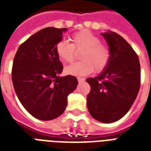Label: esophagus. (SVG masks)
Returning <instances> with one entry per match:
<instances>
[{"label":"esophagus","instance_id":"esophagus-1","mask_svg":"<svg viewBox=\"0 0 151 151\" xmlns=\"http://www.w3.org/2000/svg\"><path fill=\"white\" fill-rule=\"evenodd\" d=\"M78 82L81 83V82H82V81H85V79H84V78H78Z\"/></svg>","mask_w":151,"mask_h":151}]
</instances>
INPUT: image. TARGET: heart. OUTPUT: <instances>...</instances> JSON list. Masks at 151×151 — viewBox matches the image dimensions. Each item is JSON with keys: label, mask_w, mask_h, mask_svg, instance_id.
<instances>
[{"label": "heart", "mask_w": 151, "mask_h": 151, "mask_svg": "<svg viewBox=\"0 0 151 151\" xmlns=\"http://www.w3.org/2000/svg\"><path fill=\"white\" fill-rule=\"evenodd\" d=\"M72 44L66 41L58 42L55 52L59 59L64 63H72L75 59V50H82L80 59L81 62L72 64L65 69L70 75L86 76L95 70L99 73L104 70L110 63V48L101 43L99 37L89 30L85 29L73 34L70 37Z\"/></svg>", "instance_id": "b5f03b06"}]
</instances>
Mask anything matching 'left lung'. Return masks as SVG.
Listing matches in <instances>:
<instances>
[{
  "label": "left lung",
  "instance_id": "1",
  "mask_svg": "<svg viewBox=\"0 0 151 151\" xmlns=\"http://www.w3.org/2000/svg\"><path fill=\"white\" fill-rule=\"evenodd\" d=\"M111 53L106 68L86 79L91 90L87 106L93 118L103 123L117 122L126 114L140 88V64L131 45L117 33L102 34Z\"/></svg>",
  "mask_w": 151,
  "mask_h": 151
}]
</instances>
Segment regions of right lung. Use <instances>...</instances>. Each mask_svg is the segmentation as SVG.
I'll list each match as a JSON object with an SVG mask.
<instances>
[{
    "mask_svg": "<svg viewBox=\"0 0 151 151\" xmlns=\"http://www.w3.org/2000/svg\"><path fill=\"white\" fill-rule=\"evenodd\" d=\"M66 28L46 27L19 47L12 79L23 107L37 119L49 121L64 112L67 96L77 88L74 76L59 77L63 66L55 52Z\"/></svg>",
    "mask_w": 151,
    "mask_h": 151,
    "instance_id": "add662e5",
    "label": "right lung"
}]
</instances>
